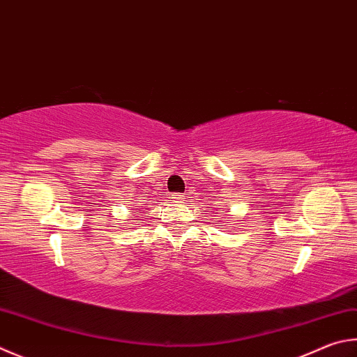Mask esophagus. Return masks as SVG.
<instances>
[{"label":"esophagus","instance_id":"1","mask_svg":"<svg viewBox=\"0 0 357 357\" xmlns=\"http://www.w3.org/2000/svg\"><path fill=\"white\" fill-rule=\"evenodd\" d=\"M183 197H184V195H181V193H174V195H173L172 198H173L174 203H181V201H183Z\"/></svg>","mask_w":357,"mask_h":357}]
</instances>
